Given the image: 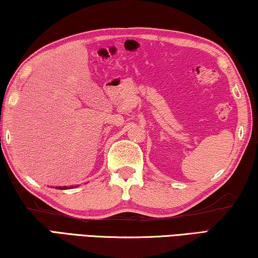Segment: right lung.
Here are the masks:
<instances>
[{"label":"right lung","mask_w":258,"mask_h":258,"mask_svg":"<svg viewBox=\"0 0 258 258\" xmlns=\"http://www.w3.org/2000/svg\"><path fill=\"white\" fill-rule=\"evenodd\" d=\"M71 187H72V189H73V185L72 186H56L55 187V189H59V190H66V189H71Z\"/></svg>","instance_id":"1"}]
</instances>
